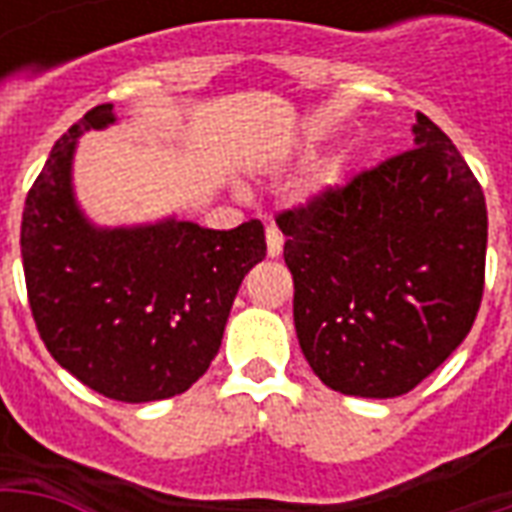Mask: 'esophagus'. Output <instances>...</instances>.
<instances>
[{
	"mask_svg": "<svg viewBox=\"0 0 512 512\" xmlns=\"http://www.w3.org/2000/svg\"><path fill=\"white\" fill-rule=\"evenodd\" d=\"M266 246H268V257H279L282 252V233H279L274 224L266 227Z\"/></svg>",
	"mask_w": 512,
	"mask_h": 512,
	"instance_id": "esophagus-1",
	"label": "esophagus"
}]
</instances>
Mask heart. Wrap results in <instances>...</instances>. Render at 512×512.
Wrapping results in <instances>:
<instances>
[{
	"label": "heart",
	"mask_w": 512,
	"mask_h": 512,
	"mask_svg": "<svg viewBox=\"0 0 512 512\" xmlns=\"http://www.w3.org/2000/svg\"><path fill=\"white\" fill-rule=\"evenodd\" d=\"M332 183H334V175H332V172H326V175H323V180H321V189H329Z\"/></svg>",
	"instance_id": "b5f03b06"
}]
</instances>
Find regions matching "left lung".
I'll list each match as a JSON object with an SVG mask.
<instances>
[{
	"label": "left lung",
	"instance_id": "8db88e82",
	"mask_svg": "<svg viewBox=\"0 0 512 512\" xmlns=\"http://www.w3.org/2000/svg\"><path fill=\"white\" fill-rule=\"evenodd\" d=\"M411 134V150L277 216L301 354L343 395L411 392L466 340L483 299V189L422 112Z\"/></svg>",
	"mask_w": 512,
	"mask_h": 512
}]
</instances>
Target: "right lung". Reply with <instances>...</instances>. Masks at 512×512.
<instances>
[{"mask_svg":"<svg viewBox=\"0 0 512 512\" xmlns=\"http://www.w3.org/2000/svg\"><path fill=\"white\" fill-rule=\"evenodd\" d=\"M115 123V104H101L60 136L27 194L21 260L49 354L98 395L153 403L186 392L219 354L266 235L257 219L235 230L178 216L95 224L76 200L73 158L79 136Z\"/></svg>","mask_w":512,"mask_h":512,"instance_id":"right-lung-1","label":"right lung"}]
</instances>
